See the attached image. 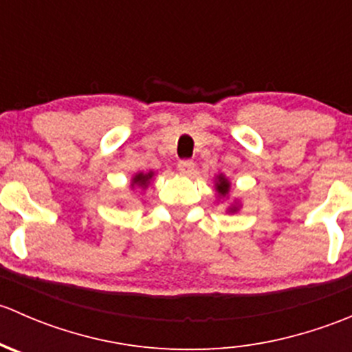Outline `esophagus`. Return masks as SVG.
<instances>
[{"label":"esophagus","mask_w":352,"mask_h":352,"mask_svg":"<svg viewBox=\"0 0 352 352\" xmlns=\"http://www.w3.org/2000/svg\"><path fill=\"white\" fill-rule=\"evenodd\" d=\"M194 162L192 160H180L179 165H177V168H179V172L182 173V175H190V173L194 172Z\"/></svg>","instance_id":"34e87169"}]
</instances>
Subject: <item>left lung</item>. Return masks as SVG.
<instances>
[{"mask_svg":"<svg viewBox=\"0 0 352 352\" xmlns=\"http://www.w3.org/2000/svg\"><path fill=\"white\" fill-rule=\"evenodd\" d=\"M216 192H218L219 197H226L230 192V180L226 179L223 173H219L218 177H216ZM239 211V204H232L228 208V212H236Z\"/></svg>","mask_w":352,"mask_h":352,"instance_id":"8db88e82","label":"left lung"}]
</instances>
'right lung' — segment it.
<instances>
[{
    "label": "right lung",
    "instance_id": "add662e5",
    "mask_svg": "<svg viewBox=\"0 0 352 352\" xmlns=\"http://www.w3.org/2000/svg\"><path fill=\"white\" fill-rule=\"evenodd\" d=\"M153 175H155L153 172H148V173L140 172V173H136V175L133 177V180H131V186H133V187L138 186V187H143V189H146L148 184H150V180L153 179Z\"/></svg>",
    "mask_w": 352,
    "mask_h": 352
}]
</instances>
